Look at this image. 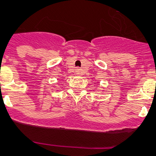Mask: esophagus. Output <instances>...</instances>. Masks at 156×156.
Instances as JSON below:
<instances>
[{
    "instance_id": "34e87169",
    "label": "esophagus",
    "mask_w": 156,
    "mask_h": 156,
    "mask_svg": "<svg viewBox=\"0 0 156 156\" xmlns=\"http://www.w3.org/2000/svg\"><path fill=\"white\" fill-rule=\"evenodd\" d=\"M79 72H80V69H79V68H76V73L79 74Z\"/></svg>"
}]
</instances>
